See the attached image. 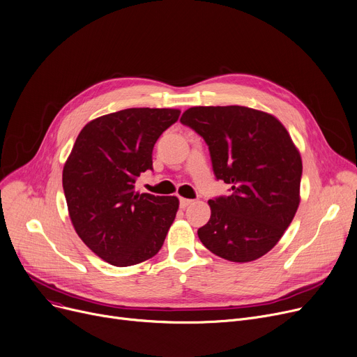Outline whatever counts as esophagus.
<instances>
[{
  "instance_id": "1",
  "label": "esophagus",
  "mask_w": 357,
  "mask_h": 357,
  "mask_svg": "<svg viewBox=\"0 0 357 357\" xmlns=\"http://www.w3.org/2000/svg\"><path fill=\"white\" fill-rule=\"evenodd\" d=\"M179 204H181V208H186V207H190V205L194 204V199L181 198V199H179Z\"/></svg>"
}]
</instances>
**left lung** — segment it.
I'll list each match as a JSON object with an SVG mask.
<instances>
[{"label": "left lung", "mask_w": 357, "mask_h": 357, "mask_svg": "<svg viewBox=\"0 0 357 357\" xmlns=\"http://www.w3.org/2000/svg\"><path fill=\"white\" fill-rule=\"evenodd\" d=\"M181 123L204 137L217 179L231 185L229 197L208 201L202 245L238 264L266 255L301 201L303 160L288 130L269 112L241 105L191 107Z\"/></svg>", "instance_id": "obj_1"}]
</instances>
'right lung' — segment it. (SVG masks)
<instances>
[{"label":"right lung","mask_w":357,"mask_h":357,"mask_svg":"<svg viewBox=\"0 0 357 357\" xmlns=\"http://www.w3.org/2000/svg\"><path fill=\"white\" fill-rule=\"evenodd\" d=\"M178 108H127L91 120L68 156L62 183L72 226L85 245L114 266L153 257L176 217L179 199L136 191L152 169L153 146Z\"/></svg>","instance_id":"add662e5"}]
</instances>
